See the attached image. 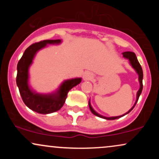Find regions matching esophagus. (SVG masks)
Listing matches in <instances>:
<instances>
[{
    "label": "esophagus",
    "instance_id": "obj_1",
    "mask_svg": "<svg viewBox=\"0 0 159 159\" xmlns=\"http://www.w3.org/2000/svg\"><path fill=\"white\" fill-rule=\"evenodd\" d=\"M92 78H93V75L90 72H85L84 75V80H90Z\"/></svg>",
    "mask_w": 159,
    "mask_h": 159
}]
</instances>
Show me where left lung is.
Returning <instances> with one entry per match:
<instances>
[{
    "instance_id": "1",
    "label": "left lung",
    "mask_w": 159,
    "mask_h": 159,
    "mask_svg": "<svg viewBox=\"0 0 159 159\" xmlns=\"http://www.w3.org/2000/svg\"><path fill=\"white\" fill-rule=\"evenodd\" d=\"M123 54L124 57L127 58V59H129V61H130L131 65L132 66L133 68L135 69L136 72H138V75H139V81H140V87L139 90L138 91V93H137V100H136V102H135V104H134V106H133V107H132V108L130 109V110L128 111L126 114H123V116H114V117H105V116H101V115H100V114H97V113H96V111H95L93 110V107H91L90 102H89V107H90V109L91 112H92L93 114L94 115H96V116H99V117H102V118H104V119L110 120H116V119H118V118L122 117V116H125V114H129V113L130 112V111H132L133 108H134V106H135L136 103L138 102V98H139L140 95V93H141V92H142V90H143V70H142L141 66H140V64L139 63V62H138V59H137V57H136V55H135V54H134V52H123Z\"/></svg>"
}]
</instances>
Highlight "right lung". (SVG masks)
I'll list each match as a JSON object with an SVG mask.
<instances>
[{
	"label": "right lung",
	"mask_w": 159,
	"mask_h": 159,
	"mask_svg": "<svg viewBox=\"0 0 159 159\" xmlns=\"http://www.w3.org/2000/svg\"><path fill=\"white\" fill-rule=\"evenodd\" d=\"M60 39L43 40L32 44L24 52L17 65L16 84L19 87L24 103L32 111L39 114H47L59 111L63 107L67 98L68 92L75 86L78 85L81 78L68 80L62 84L59 90L54 94L41 95L33 92L27 84L28 68L31 64L36 53L39 49L44 48L47 44L61 43Z\"/></svg>",
	"instance_id": "1"
}]
</instances>
